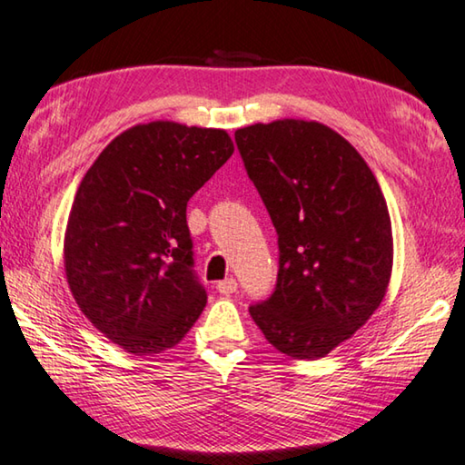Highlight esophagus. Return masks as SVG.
Returning <instances> with one entry per match:
<instances>
[{
  "label": "esophagus",
  "mask_w": 465,
  "mask_h": 465,
  "mask_svg": "<svg viewBox=\"0 0 465 465\" xmlns=\"http://www.w3.org/2000/svg\"><path fill=\"white\" fill-rule=\"evenodd\" d=\"M217 291L222 295H232V293H235V291H238V281H235L233 277L225 279V281H219L217 282Z\"/></svg>",
  "instance_id": "1"
}]
</instances>
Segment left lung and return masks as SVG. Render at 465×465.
I'll use <instances>...</instances> for the list:
<instances>
[{
  "instance_id": "8db88e82",
  "label": "left lung",
  "mask_w": 465,
  "mask_h": 465,
  "mask_svg": "<svg viewBox=\"0 0 465 465\" xmlns=\"http://www.w3.org/2000/svg\"><path fill=\"white\" fill-rule=\"evenodd\" d=\"M235 145L279 235L277 285L250 316L282 355L326 357L388 289L393 242L381 188L357 149L316 121L250 124Z\"/></svg>"
}]
</instances>
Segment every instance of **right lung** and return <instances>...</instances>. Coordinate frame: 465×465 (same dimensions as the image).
Segmentation results:
<instances>
[{
	"instance_id": "right-lung-1",
	"label": "right lung",
	"mask_w": 465,
	"mask_h": 465,
	"mask_svg": "<svg viewBox=\"0 0 465 465\" xmlns=\"http://www.w3.org/2000/svg\"><path fill=\"white\" fill-rule=\"evenodd\" d=\"M222 129L137 124L85 172L65 232V274L80 310L133 355L172 349L199 320L191 196L230 160Z\"/></svg>"
}]
</instances>
